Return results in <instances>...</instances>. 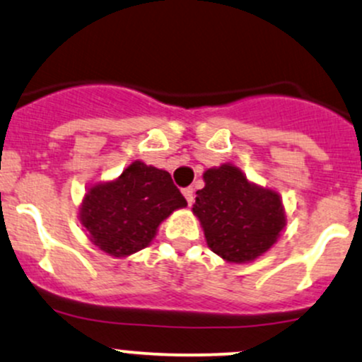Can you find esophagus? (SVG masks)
<instances>
[{
  "instance_id": "34e87169",
  "label": "esophagus",
  "mask_w": 362,
  "mask_h": 362,
  "mask_svg": "<svg viewBox=\"0 0 362 362\" xmlns=\"http://www.w3.org/2000/svg\"><path fill=\"white\" fill-rule=\"evenodd\" d=\"M182 195H185L186 202H188V205H192L193 202H195V189H193L192 186H189V188L182 189Z\"/></svg>"
}]
</instances>
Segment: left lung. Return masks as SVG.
<instances>
[{
    "label": "left lung",
    "mask_w": 362,
    "mask_h": 362,
    "mask_svg": "<svg viewBox=\"0 0 362 362\" xmlns=\"http://www.w3.org/2000/svg\"><path fill=\"white\" fill-rule=\"evenodd\" d=\"M204 182L192 211L214 254L226 262L247 264L278 242L286 214L276 189L252 182L229 162L205 170Z\"/></svg>",
    "instance_id": "8db88e82"
}]
</instances>
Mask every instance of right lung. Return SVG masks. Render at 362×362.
<instances>
[{"mask_svg":"<svg viewBox=\"0 0 362 362\" xmlns=\"http://www.w3.org/2000/svg\"><path fill=\"white\" fill-rule=\"evenodd\" d=\"M186 205L167 170L134 160L115 180L89 186L79 221L93 245L124 259L148 247L158 226Z\"/></svg>","mask_w":362,"mask_h":362,"instance_id":"obj_1","label":"right lung"}]
</instances>
